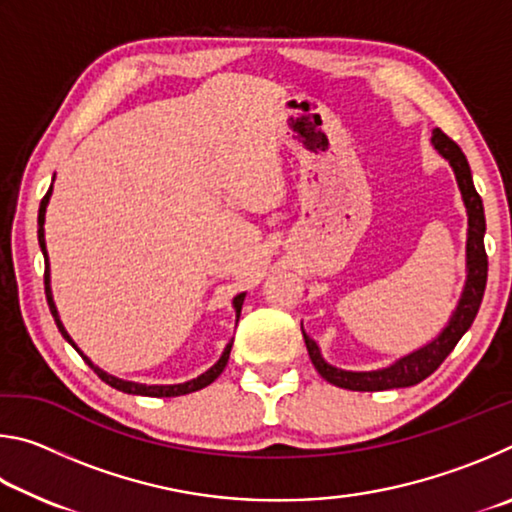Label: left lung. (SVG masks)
Masks as SVG:
<instances>
[{"mask_svg": "<svg viewBox=\"0 0 512 512\" xmlns=\"http://www.w3.org/2000/svg\"><path fill=\"white\" fill-rule=\"evenodd\" d=\"M431 144L452 167L458 189H461V198L467 212V241H465V287L461 291V298L456 302V309L449 316L447 325L440 329L438 336H433L429 343H424L422 348L404 354L391 366L377 368V370H343L336 368L332 363H327L320 354L318 343L305 336V345L309 352V359L318 370V375L327 379L329 384L348 388V391H388V388H406L413 384H420L422 379H427L440 363L447 359V354L456 348V343L461 341V336L472 327L476 311L481 307L485 280H488V255H485L483 235H485V216H483V203L481 196L476 194L472 183V171L463 151L458 149V144L449 140V137L436 128L431 133Z\"/></svg>", "mask_w": 512, "mask_h": 512, "instance_id": "8db88e82", "label": "left lung"}]
</instances>
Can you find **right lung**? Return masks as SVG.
<instances>
[{
  "label": "right lung",
  "mask_w": 512,
  "mask_h": 512,
  "mask_svg": "<svg viewBox=\"0 0 512 512\" xmlns=\"http://www.w3.org/2000/svg\"><path fill=\"white\" fill-rule=\"evenodd\" d=\"M56 178V173H54ZM51 189H54V183H51L49 192L45 194V198H42L40 203V210H38V244H40V250L42 255H45V293H47V302H49V309H51V316H54L56 325H58V332L63 334V339L72 345V348L81 354V357L85 359V363L97 372V375L101 377V381H106L108 386L117 388V391L121 393H128V395H144V397H178V395H187V393H194V391H201V388L210 386L212 381L221 375L225 363H228L230 359V350H232V341L225 345L223 354L219 357V361L214 363L212 368H207L203 375H198L196 379H189V381H183V384H140V381H128V379H119L115 375H110V372L101 370L99 366H94L90 357H85L83 350L79 348V345L74 343L72 336L67 334V329L63 325V320H60L58 316V309H56V302H54V293H51V271H49V255H47V241H45V214H47V205H49V198H51ZM244 298L246 293H239V296L232 298V307H235L237 311V320H239V314H241V305H244Z\"/></svg>",
  "instance_id": "obj_1"
}]
</instances>
